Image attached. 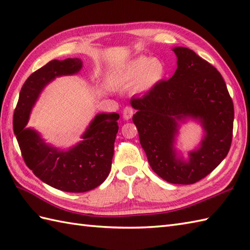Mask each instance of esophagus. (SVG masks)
Wrapping results in <instances>:
<instances>
[{
    "label": "esophagus",
    "mask_w": 250,
    "mask_h": 250,
    "mask_svg": "<svg viewBox=\"0 0 250 250\" xmlns=\"http://www.w3.org/2000/svg\"><path fill=\"white\" fill-rule=\"evenodd\" d=\"M134 114V109L131 107V106H126L125 107L124 111H122V116H124L125 120H129L132 118V116Z\"/></svg>",
    "instance_id": "34e87169"
}]
</instances>
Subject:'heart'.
I'll return each mask as SVG.
<instances>
[{"label": "heart", "instance_id": "obj_1", "mask_svg": "<svg viewBox=\"0 0 250 250\" xmlns=\"http://www.w3.org/2000/svg\"><path fill=\"white\" fill-rule=\"evenodd\" d=\"M166 75V65L158 58L140 56L128 62L116 78L124 86L134 83L135 92H147L155 88Z\"/></svg>", "mask_w": 250, "mask_h": 250}]
</instances>
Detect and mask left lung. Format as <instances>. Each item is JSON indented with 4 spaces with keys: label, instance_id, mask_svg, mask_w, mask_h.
<instances>
[{
    "label": "left lung",
    "instance_id": "8db88e82",
    "mask_svg": "<svg viewBox=\"0 0 250 250\" xmlns=\"http://www.w3.org/2000/svg\"><path fill=\"white\" fill-rule=\"evenodd\" d=\"M177 68L143 97L130 103L134 125L152 171L171 184L190 185L207 176L230 150L234 107L221 74L193 50L174 47ZM200 122L204 139L188 160L174 148L179 124Z\"/></svg>",
    "mask_w": 250,
    "mask_h": 250
}]
</instances>
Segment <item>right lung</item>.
I'll use <instances>...</instances> for the list:
<instances>
[{"label":"right lung","mask_w":250,"mask_h":250,"mask_svg":"<svg viewBox=\"0 0 250 250\" xmlns=\"http://www.w3.org/2000/svg\"><path fill=\"white\" fill-rule=\"evenodd\" d=\"M83 68L78 58L52 60L31 74L23 83L14 113V133L26 166L42 182L65 192H86L107 178L114 156L119 115L98 114L82 135L83 141L62 150L26 128L41 92L56 77L74 75Z\"/></svg>","instance_id":"add662e5"}]
</instances>
